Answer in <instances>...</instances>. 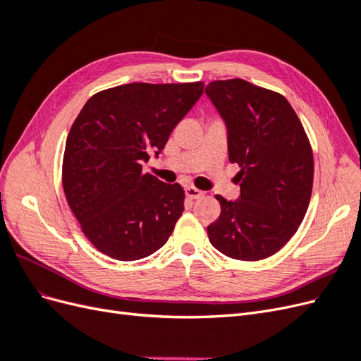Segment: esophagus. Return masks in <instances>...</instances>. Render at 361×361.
Segmentation results:
<instances>
[{
    "mask_svg": "<svg viewBox=\"0 0 361 361\" xmlns=\"http://www.w3.org/2000/svg\"><path fill=\"white\" fill-rule=\"evenodd\" d=\"M185 194H187L188 199H199V197H202L204 192L197 190V188H194V187H187V188H185Z\"/></svg>",
    "mask_w": 361,
    "mask_h": 361,
    "instance_id": "34e87169",
    "label": "esophagus"
}]
</instances>
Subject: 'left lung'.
<instances>
[{
    "mask_svg": "<svg viewBox=\"0 0 361 361\" xmlns=\"http://www.w3.org/2000/svg\"><path fill=\"white\" fill-rule=\"evenodd\" d=\"M204 93L227 128L228 161L241 170V194L220 202L207 226L211 244L238 260L269 257L297 232L307 212L313 154L305 130L285 96L244 80L212 81Z\"/></svg>",
    "mask_w": 361,
    "mask_h": 361,
    "instance_id": "obj_1",
    "label": "left lung"
}]
</instances>
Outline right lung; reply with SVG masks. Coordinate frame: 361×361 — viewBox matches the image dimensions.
Segmentation results:
<instances>
[{
    "label": "right lung",
    "instance_id": "right-lung-1",
    "mask_svg": "<svg viewBox=\"0 0 361 361\" xmlns=\"http://www.w3.org/2000/svg\"><path fill=\"white\" fill-rule=\"evenodd\" d=\"M203 82L117 85L93 94L75 118L63 157V190L87 239L117 260L167 243L185 192L146 173L171 130L200 99Z\"/></svg>",
    "mask_w": 361,
    "mask_h": 361
}]
</instances>
